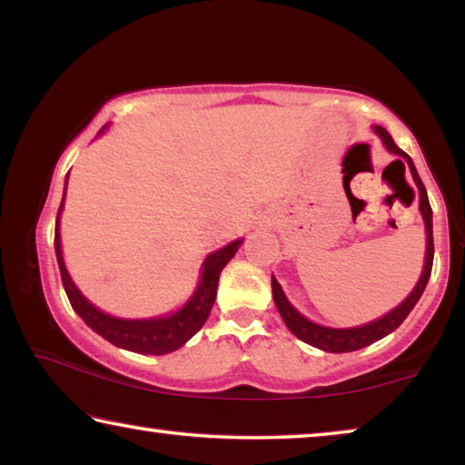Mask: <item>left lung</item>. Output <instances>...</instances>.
Listing matches in <instances>:
<instances>
[{
	"mask_svg": "<svg viewBox=\"0 0 465 465\" xmlns=\"http://www.w3.org/2000/svg\"><path fill=\"white\" fill-rule=\"evenodd\" d=\"M373 133L381 139L383 147L388 149L390 153L402 157V160L406 162L408 170H411L416 188H419V211H420L422 222H424V233H427L424 264H422V272H420L419 281H416L414 289L411 291V293H408V297L404 299L402 303L396 305V308L390 310L388 313H383L381 318L371 320V322H367V324H361V326H352V328L322 326V324H318V322H312L310 318H305L303 313L289 302L285 291H282V287L279 285V281L274 279V274H272V279H271L272 299H274V305H277L282 322H285V326L299 338V341L308 342L312 346H316V349L326 351V352L359 351V349H365V346L373 344L377 341H381L383 336L391 334L393 330H396L408 318V313L414 310V305L419 303L422 291H424V287H427V282L430 279L435 246H432V209L429 204L427 188H424L419 172H416V168H414V162L411 160V155L402 152V149L393 143L390 133L385 131L383 127H380V124H373ZM396 162H400V160H396ZM400 163H402V162H400ZM402 166H404V163H402Z\"/></svg>",
	"mask_w": 465,
	"mask_h": 465,
	"instance_id": "8db88e82",
	"label": "left lung"
}]
</instances>
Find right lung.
I'll list each match as a JSON object with an SVG mask.
<instances>
[{"mask_svg": "<svg viewBox=\"0 0 465 465\" xmlns=\"http://www.w3.org/2000/svg\"><path fill=\"white\" fill-rule=\"evenodd\" d=\"M108 129V124L100 131V135ZM67 180L65 188H63V199L59 204L57 223H54V256H57L59 272L63 287L69 297V303L75 310L85 324H88L94 332L100 334L110 344L119 346V349L139 352V355H168V352L178 351L184 346L191 338L199 332L204 322H207L211 308H213L217 297V282L219 274L225 269V264L235 256L240 250L243 238H238L227 243V246L211 252L201 264V277L193 295L180 305L178 310L170 313H162V316L153 318H116L110 313L96 308L88 297H85L69 274L65 261H63V248H61V233H59V222L63 207H65V193H67Z\"/></svg>", "mask_w": 465, "mask_h": 465, "instance_id": "1", "label": "right lung"}]
</instances>
